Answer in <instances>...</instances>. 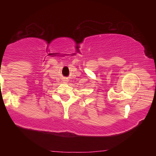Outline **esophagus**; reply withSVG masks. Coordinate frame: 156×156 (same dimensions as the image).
I'll return each mask as SVG.
<instances>
[{
    "mask_svg": "<svg viewBox=\"0 0 156 156\" xmlns=\"http://www.w3.org/2000/svg\"><path fill=\"white\" fill-rule=\"evenodd\" d=\"M67 78H64V81H67Z\"/></svg>",
    "mask_w": 156,
    "mask_h": 156,
    "instance_id": "obj_1",
    "label": "esophagus"
}]
</instances>
